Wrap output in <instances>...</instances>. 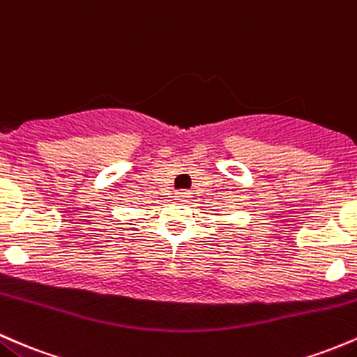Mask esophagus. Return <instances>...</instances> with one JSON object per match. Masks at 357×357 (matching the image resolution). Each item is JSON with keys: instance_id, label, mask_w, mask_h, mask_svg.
I'll return each mask as SVG.
<instances>
[{"instance_id": "esophagus-1", "label": "esophagus", "mask_w": 357, "mask_h": 357, "mask_svg": "<svg viewBox=\"0 0 357 357\" xmlns=\"http://www.w3.org/2000/svg\"><path fill=\"white\" fill-rule=\"evenodd\" d=\"M177 199L178 200H187V199H189V192H177Z\"/></svg>"}]
</instances>
